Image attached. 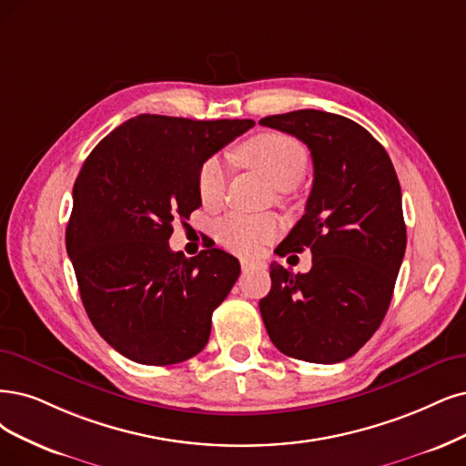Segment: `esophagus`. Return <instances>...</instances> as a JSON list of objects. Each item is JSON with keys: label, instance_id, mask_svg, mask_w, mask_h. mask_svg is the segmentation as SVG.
Here are the masks:
<instances>
[{"label": "esophagus", "instance_id": "1", "mask_svg": "<svg viewBox=\"0 0 466 466\" xmlns=\"http://www.w3.org/2000/svg\"><path fill=\"white\" fill-rule=\"evenodd\" d=\"M242 270H253V268H267V263L263 259H242L239 261Z\"/></svg>", "mask_w": 466, "mask_h": 466}]
</instances>
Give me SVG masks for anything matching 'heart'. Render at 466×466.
<instances>
[{
	"mask_svg": "<svg viewBox=\"0 0 466 466\" xmlns=\"http://www.w3.org/2000/svg\"><path fill=\"white\" fill-rule=\"evenodd\" d=\"M239 159L263 175L272 186L288 189L296 186L307 170L309 153L305 146L288 134L263 132L253 136L238 151ZM227 187V165L220 157H209L198 172V194L203 205L217 207ZM280 232V220L274 215L228 213L215 224L218 242L234 253H255Z\"/></svg>",
	"mask_w": 466,
	"mask_h": 466,
	"instance_id": "heart-1",
	"label": "heart"
}]
</instances>
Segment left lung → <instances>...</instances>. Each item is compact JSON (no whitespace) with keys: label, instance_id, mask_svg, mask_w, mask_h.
<instances>
[{"label":"left lung","instance_id":"left-lung-1","mask_svg":"<svg viewBox=\"0 0 466 466\" xmlns=\"http://www.w3.org/2000/svg\"><path fill=\"white\" fill-rule=\"evenodd\" d=\"M259 125L296 136L315 168L305 215L279 246L282 257L309 248L313 267L270 265L265 329L288 357L339 363L372 338L391 301L407 246L398 175L382 144L341 115L301 109Z\"/></svg>","mask_w":466,"mask_h":466}]
</instances>
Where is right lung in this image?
Returning a JSON list of instances; mask_svg holds the SVG:
<instances>
[{
    "instance_id": "right-lung-1",
    "label": "right lung",
    "mask_w": 466,
    "mask_h": 466,
    "mask_svg": "<svg viewBox=\"0 0 466 466\" xmlns=\"http://www.w3.org/2000/svg\"><path fill=\"white\" fill-rule=\"evenodd\" d=\"M244 120L137 115L84 161L73 187L66 253L94 329L140 365H177L209 341L211 317L239 263L209 248H168L172 222L201 205L199 167L249 130Z\"/></svg>"
}]
</instances>
